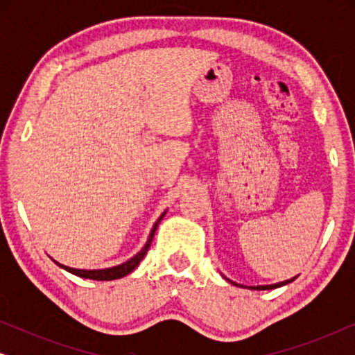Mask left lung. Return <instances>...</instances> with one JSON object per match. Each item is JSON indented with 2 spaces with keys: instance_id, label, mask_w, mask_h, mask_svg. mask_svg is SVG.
<instances>
[{
  "instance_id": "left-lung-1",
  "label": "left lung",
  "mask_w": 355,
  "mask_h": 355,
  "mask_svg": "<svg viewBox=\"0 0 355 355\" xmlns=\"http://www.w3.org/2000/svg\"><path fill=\"white\" fill-rule=\"evenodd\" d=\"M227 279V278H226ZM230 281L231 284H234V286H239L237 283H232L231 279H227ZM291 281H294V278L293 279H286V281H283V283H276V284H270V286H249V289H257V291H265V289H275V288H281V286H284V284H288V283H291ZM242 288H245V286H242Z\"/></svg>"
}]
</instances>
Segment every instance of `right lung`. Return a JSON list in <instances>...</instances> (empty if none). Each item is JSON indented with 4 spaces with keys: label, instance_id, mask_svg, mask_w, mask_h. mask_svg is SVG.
<instances>
[{
    "label": "right lung",
    "instance_id": "right-lung-1",
    "mask_svg": "<svg viewBox=\"0 0 355 355\" xmlns=\"http://www.w3.org/2000/svg\"><path fill=\"white\" fill-rule=\"evenodd\" d=\"M166 213V211H164ZM164 213L162 216L158 218V221L155 223L153 227H152V232H150L148 236V241L147 244L144 245V249L139 252V254H135L132 259H129L128 261H124V263H121L118 266H111V268H103V270H79V268H71V266H66V265H61L58 263L56 260H53L58 266H61V268H64L66 271H69V273L76 275V276H80V278H87V279H96V281H111V279H119L123 278V276L129 275L130 271H134L137 268L140 260L144 259L145 255H147V252L150 249V245H152V241H153V236H155V231H157V227L159 225V221L163 220Z\"/></svg>",
    "mask_w": 355,
    "mask_h": 355
}]
</instances>
